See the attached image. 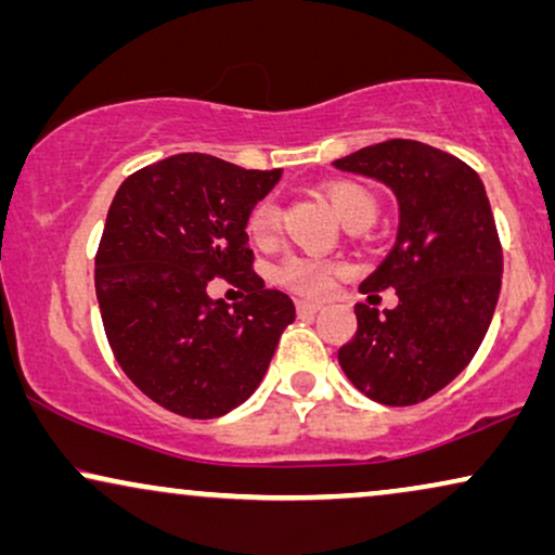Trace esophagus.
Wrapping results in <instances>:
<instances>
[{"mask_svg": "<svg viewBox=\"0 0 555 555\" xmlns=\"http://www.w3.org/2000/svg\"><path fill=\"white\" fill-rule=\"evenodd\" d=\"M322 310L320 301H307V299H299L297 301V314L299 318H307V314H318Z\"/></svg>", "mask_w": 555, "mask_h": 555, "instance_id": "esophagus-1", "label": "esophagus"}]
</instances>
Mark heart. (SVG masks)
Masks as SVG:
<instances>
[{"label": "heart", "instance_id": "1", "mask_svg": "<svg viewBox=\"0 0 555 555\" xmlns=\"http://www.w3.org/2000/svg\"><path fill=\"white\" fill-rule=\"evenodd\" d=\"M325 196L346 228L371 225L374 222L376 199L366 186L356 184V181H333V184L325 186ZM279 228H282V207L273 196H263L248 215V235L258 245H269L276 241ZM335 271L338 269L333 263L314 261V258L305 256H289L279 263L276 279L284 286H289L292 292L307 294V297H322L333 284Z\"/></svg>", "mask_w": 555, "mask_h": 555}]
</instances>
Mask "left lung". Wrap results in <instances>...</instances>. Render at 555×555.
<instances>
[{
  "label": "left lung",
  "instance_id": "1",
  "mask_svg": "<svg viewBox=\"0 0 555 555\" xmlns=\"http://www.w3.org/2000/svg\"><path fill=\"white\" fill-rule=\"evenodd\" d=\"M387 184L397 243L361 292L397 289L395 310L356 305L359 330L338 350L356 389L389 406L433 397L479 350L502 289V243L472 166L417 140H384L333 160Z\"/></svg>",
  "mask_w": 555,
  "mask_h": 555
}]
</instances>
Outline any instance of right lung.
<instances>
[{"mask_svg":"<svg viewBox=\"0 0 555 555\" xmlns=\"http://www.w3.org/2000/svg\"><path fill=\"white\" fill-rule=\"evenodd\" d=\"M282 171H245L207 153H179L130 173L112 199L94 258L109 348L153 402L212 420L254 395L294 301L254 271L248 215ZM215 275L243 302L212 300Z\"/></svg>","mask_w":555,"mask_h":555,"instance_id":"obj_1","label":"right lung"}]
</instances>
